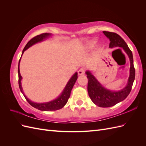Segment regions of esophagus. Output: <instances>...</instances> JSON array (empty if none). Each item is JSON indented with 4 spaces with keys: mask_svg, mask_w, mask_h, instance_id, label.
Returning a JSON list of instances; mask_svg holds the SVG:
<instances>
[{
    "mask_svg": "<svg viewBox=\"0 0 146 146\" xmlns=\"http://www.w3.org/2000/svg\"><path fill=\"white\" fill-rule=\"evenodd\" d=\"M85 73V69L84 68H81L80 69L78 70V75H83Z\"/></svg>",
    "mask_w": 146,
    "mask_h": 146,
    "instance_id": "34e87169",
    "label": "esophagus"
}]
</instances>
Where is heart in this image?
Here are the masks:
<instances>
[{
  "label": "heart",
  "instance_id": "obj_1",
  "mask_svg": "<svg viewBox=\"0 0 146 146\" xmlns=\"http://www.w3.org/2000/svg\"><path fill=\"white\" fill-rule=\"evenodd\" d=\"M95 43H96V41H94L93 42H92L91 43V46H94Z\"/></svg>",
  "mask_w": 146,
  "mask_h": 146
}]
</instances>
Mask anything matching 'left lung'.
Segmentation results:
<instances>
[{"mask_svg":"<svg viewBox=\"0 0 146 146\" xmlns=\"http://www.w3.org/2000/svg\"><path fill=\"white\" fill-rule=\"evenodd\" d=\"M103 33L110 39V48L114 47H122L130 60V77L127 85L121 91H112L105 89L100 85L90 72L86 71L88 78V92L90 98L94 104L100 107H110L124 100L131 91L135 77V69L133 65V54L125 41L116 33L106 32Z\"/></svg>","mask_w":146,"mask_h":146,"instance_id":"left-lung-1","label":"left lung"}]
</instances>
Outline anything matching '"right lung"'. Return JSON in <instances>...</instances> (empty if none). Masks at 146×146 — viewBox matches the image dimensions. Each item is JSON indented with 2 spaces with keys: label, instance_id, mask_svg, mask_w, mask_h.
Instances as JSON below:
<instances>
[{
  "label": "right lung",
  "instance_id": "add662e5",
  "mask_svg": "<svg viewBox=\"0 0 146 146\" xmlns=\"http://www.w3.org/2000/svg\"><path fill=\"white\" fill-rule=\"evenodd\" d=\"M49 35H50V34L44 33H42V34H40L39 35H37V36H35L33 38L31 39L30 40L27 42V44H26V46H25L24 50L23 51V54H22V55H23L24 51L25 50H27L29 47L35 44V43L42 41L44 39L47 38L48 36H49ZM21 58L19 60V64H18V77H19L18 83H19V89H20L21 91L22 92V93L23 94L26 100H27L29 103V104L30 105H32V107H33L34 108H36L38 110H41V111H55V110H58L62 108L66 104V103H67V102L69 98L70 95V92H71V90L74 85V84H75V83H76L77 79L78 78L77 73V72L75 73V74L68 82L67 85H66L65 88L64 89V91H63L62 93H61L60 96H59L58 98L56 99L55 100L49 102L41 103V104H37V103L32 102L24 94L23 88H22L21 83L22 76H21L20 70H19V63H20Z\"/></svg>",
  "mask_w": 146,
  "mask_h": 146
}]
</instances>
